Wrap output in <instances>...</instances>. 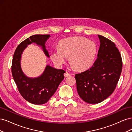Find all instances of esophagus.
Masks as SVG:
<instances>
[{"mask_svg":"<svg viewBox=\"0 0 132 132\" xmlns=\"http://www.w3.org/2000/svg\"><path fill=\"white\" fill-rule=\"evenodd\" d=\"M64 77H69V76H70V74L69 73H68L67 71H66V72L64 73Z\"/></svg>","mask_w":132,"mask_h":132,"instance_id":"obj_1","label":"esophagus"}]
</instances>
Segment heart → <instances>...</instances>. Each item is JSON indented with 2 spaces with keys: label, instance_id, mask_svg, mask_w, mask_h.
I'll return each instance as SVG.
<instances>
[{
  "label": "heart",
  "instance_id": "obj_1",
  "mask_svg": "<svg viewBox=\"0 0 132 132\" xmlns=\"http://www.w3.org/2000/svg\"><path fill=\"white\" fill-rule=\"evenodd\" d=\"M96 53L97 47L94 41L78 36L60 41L58 48L51 51V57L55 64L61 67L69 56V61L75 69L84 70L93 64Z\"/></svg>",
  "mask_w": 132,
  "mask_h": 132
}]
</instances>
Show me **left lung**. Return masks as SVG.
I'll use <instances>...</instances> for the list:
<instances>
[{
	"mask_svg": "<svg viewBox=\"0 0 132 132\" xmlns=\"http://www.w3.org/2000/svg\"><path fill=\"white\" fill-rule=\"evenodd\" d=\"M100 42L97 58L90 68L75 74L78 94L85 102L95 104L113 93L122 72V60L115 44L98 35Z\"/></svg>",
	"mask_w": 132,
	"mask_h": 132,
	"instance_id": "1",
	"label": "left lung"
}]
</instances>
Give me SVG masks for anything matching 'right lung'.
<instances>
[{
    "label": "right lung",
    "instance_id": "obj_1",
    "mask_svg": "<svg viewBox=\"0 0 132 132\" xmlns=\"http://www.w3.org/2000/svg\"><path fill=\"white\" fill-rule=\"evenodd\" d=\"M50 37L49 35H35L27 38L17 47L12 62V75L19 93L26 101L35 105H42L48 102L64 78V73L65 71L47 65L41 76L36 78H29L23 74L21 68V56L27 45L34 42L42 46L45 54L49 57L45 43Z\"/></svg>",
    "mask_w": 132,
    "mask_h": 132
}]
</instances>
